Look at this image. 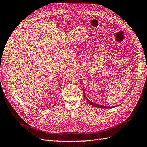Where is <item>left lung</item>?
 I'll return each mask as SVG.
<instances>
[{
    "label": "left lung",
    "instance_id": "1",
    "mask_svg": "<svg viewBox=\"0 0 147 147\" xmlns=\"http://www.w3.org/2000/svg\"><path fill=\"white\" fill-rule=\"evenodd\" d=\"M83 92H84V97H85V94L84 93V88L83 89ZM86 100H87V101L88 102V103L90 104L91 105L93 106L94 107H100V108H106V109H108V108H113V107H115V106H103V105H98V104H97V103H93V102L89 101V100H88L87 98H86Z\"/></svg>",
    "mask_w": 147,
    "mask_h": 147
}]
</instances>
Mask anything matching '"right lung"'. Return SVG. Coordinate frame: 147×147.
Segmentation results:
<instances>
[{"mask_svg": "<svg viewBox=\"0 0 147 147\" xmlns=\"http://www.w3.org/2000/svg\"><path fill=\"white\" fill-rule=\"evenodd\" d=\"M53 106H55V105H53Z\"/></svg>", "mask_w": 147, "mask_h": 147, "instance_id": "obj_1", "label": "right lung"}]
</instances>
